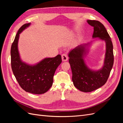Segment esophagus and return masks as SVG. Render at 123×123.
Instances as JSON below:
<instances>
[{
	"label": "esophagus",
	"mask_w": 123,
	"mask_h": 123,
	"mask_svg": "<svg viewBox=\"0 0 123 123\" xmlns=\"http://www.w3.org/2000/svg\"><path fill=\"white\" fill-rule=\"evenodd\" d=\"M62 62H66L68 61V58L67 55L66 54H63L62 55Z\"/></svg>",
	"instance_id": "34e87169"
}]
</instances>
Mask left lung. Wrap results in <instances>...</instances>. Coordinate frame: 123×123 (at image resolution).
Wrapping results in <instances>:
<instances>
[{"label": "left lung", "mask_w": 123, "mask_h": 123, "mask_svg": "<svg viewBox=\"0 0 123 123\" xmlns=\"http://www.w3.org/2000/svg\"><path fill=\"white\" fill-rule=\"evenodd\" d=\"M87 21L94 28L92 38H98L106 43V53L102 68L93 70L86 64L84 58L92 42L76 47L70 51L68 56L74 86L80 91L90 92L101 87L106 83L112 68L114 56L112 41L104 25L97 20H88Z\"/></svg>", "instance_id": "8db88e82"}]
</instances>
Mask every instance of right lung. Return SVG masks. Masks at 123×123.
Returning a JSON list of instances; mask_svg holds the SVG:
<instances>
[{
	"instance_id": "right-lung-1",
	"label": "right lung",
	"mask_w": 123,
	"mask_h": 123,
	"mask_svg": "<svg viewBox=\"0 0 123 123\" xmlns=\"http://www.w3.org/2000/svg\"><path fill=\"white\" fill-rule=\"evenodd\" d=\"M31 23L24 25L18 31L11 46V67L14 75L21 88L29 93L41 94L51 87L56 70L62 62L61 55L52 58H45L34 65L23 62L18 49L19 34Z\"/></svg>"
}]
</instances>
